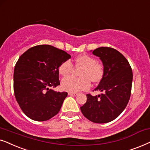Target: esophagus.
Here are the masks:
<instances>
[{"mask_svg":"<svg viewBox=\"0 0 150 150\" xmlns=\"http://www.w3.org/2000/svg\"><path fill=\"white\" fill-rule=\"evenodd\" d=\"M78 95V93H69V95L70 96H76Z\"/></svg>","mask_w":150,"mask_h":150,"instance_id":"1","label":"esophagus"}]
</instances>
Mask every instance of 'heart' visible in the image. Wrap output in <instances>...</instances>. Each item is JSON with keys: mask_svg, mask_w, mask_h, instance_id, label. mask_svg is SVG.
Returning a JSON list of instances; mask_svg holds the SVG:
<instances>
[{"mask_svg": "<svg viewBox=\"0 0 150 150\" xmlns=\"http://www.w3.org/2000/svg\"><path fill=\"white\" fill-rule=\"evenodd\" d=\"M75 67L81 69L79 72L80 78L68 77L62 80L61 87L64 91L70 93H77L88 90L91 87V81L94 83L99 82L104 74L103 64L97 62L95 57L88 55H79L75 60ZM74 69L73 64L70 59L63 62L59 65L58 71L64 77L71 75Z\"/></svg>", "mask_w": 150, "mask_h": 150, "instance_id": "b5f03b06", "label": "heart"}]
</instances>
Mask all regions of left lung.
Returning <instances> with one entry per match:
<instances>
[{
    "mask_svg": "<svg viewBox=\"0 0 150 150\" xmlns=\"http://www.w3.org/2000/svg\"><path fill=\"white\" fill-rule=\"evenodd\" d=\"M93 54L99 57L104 74L94 91L101 95L88 94L87 101L80 107L83 116L92 122L105 123L113 121L124 110L131 95L132 71L127 59L110 47H99Z\"/></svg>",
    "mask_w": 150,
    "mask_h": 150,
    "instance_id": "left-lung-1",
    "label": "left lung"
}]
</instances>
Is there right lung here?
I'll return each instance as SVG.
<instances>
[{"label": "right lung", "instance_id": "right-lung-1", "mask_svg": "<svg viewBox=\"0 0 150 150\" xmlns=\"http://www.w3.org/2000/svg\"><path fill=\"white\" fill-rule=\"evenodd\" d=\"M71 57L64 51L42 45L30 48L19 57L13 73V91L29 118L47 121L60 110L68 93L52 88L60 84L59 65Z\"/></svg>", "mask_w": 150, "mask_h": 150}]
</instances>
